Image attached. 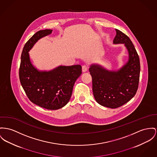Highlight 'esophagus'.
<instances>
[{
	"mask_svg": "<svg viewBox=\"0 0 157 157\" xmlns=\"http://www.w3.org/2000/svg\"><path fill=\"white\" fill-rule=\"evenodd\" d=\"M87 70H88V67L87 66H86V65H83L82 66V71L84 73V72H86L87 71Z\"/></svg>",
	"mask_w": 157,
	"mask_h": 157,
	"instance_id": "1",
	"label": "esophagus"
}]
</instances>
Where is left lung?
<instances>
[{
    "instance_id": "obj_1",
    "label": "left lung",
    "mask_w": 157,
    "mask_h": 157,
    "mask_svg": "<svg viewBox=\"0 0 157 157\" xmlns=\"http://www.w3.org/2000/svg\"><path fill=\"white\" fill-rule=\"evenodd\" d=\"M114 44L124 43L128 52V61L117 71H110L98 65L89 68L92 77L94 99L104 106L117 108L128 102L138 89L140 65L139 55L130 38L115 29Z\"/></svg>"
}]
</instances>
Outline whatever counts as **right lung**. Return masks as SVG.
Segmentation results:
<instances>
[{"label": "right lung", "mask_w": 157, "mask_h": 157, "mask_svg": "<svg viewBox=\"0 0 157 157\" xmlns=\"http://www.w3.org/2000/svg\"><path fill=\"white\" fill-rule=\"evenodd\" d=\"M46 29L36 33L25 44L21 53L19 77L30 101L42 108L55 110L67 104L74 84L82 73V66H59L50 71H39L30 60L29 51L39 39L51 34Z\"/></svg>", "instance_id": "1"}]
</instances>
